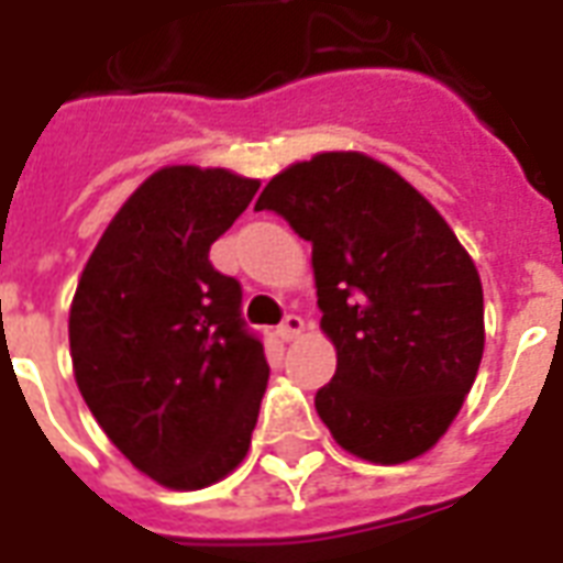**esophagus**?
I'll use <instances>...</instances> for the list:
<instances>
[{"label":"esophagus","mask_w":563,"mask_h":563,"mask_svg":"<svg viewBox=\"0 0 563 563\" xmlns=\"http://www.w3.org/2000/svg\"><path fill=\"white\" fill-rule=\"evenodd\" d=\"M305 331V319L295 317V313H289V317L283 319L280 329H277V334H280V341H295L298 334Z\"/></svg>","instance_id":"34e87169"}]
</instances>
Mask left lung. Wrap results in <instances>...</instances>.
<instances>
[{
    "instance_id": "8db88e82",
    "label": "left lung",
    "mask_w": 563,
    "mask_h": 563,
    "mask_svg": "<svg viewBox=\"0 0 563 563\" xmlns=\"http://www.w3.org/2000/svg\"><path fill=\"white\" fill-rule=\"evenodd\" d=\"M274 210L313 244L338 371L317 413L355 459L404 464L446 434L485 346L483 283L449 222L401 174L355 150L271 177Z\"/></svg>"
}]
</instances>
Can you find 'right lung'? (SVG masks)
Listing matches in <instances>:
<instances>
[{
    "label": "right lung",
    "mask_w": 563,
    "mask_h": 563,
    "mask_svg": "<svg viewBox=\"0 0 563 563\" xmlns=\"http://www.w3.org/2000/svg\"><path fill=\"white\" fill-rule=\"evenodd\" d=\"M256 189L229 168L153 172L108 222L71 298L84 401L108 440L174 492L208 488L244 461L268 386L241 283L208 258Z\"/></svg>",
    "instance_id": "obj_1"
}]
</instances>
